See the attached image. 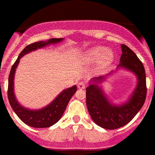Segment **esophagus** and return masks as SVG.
Here are the masks:
<instances>
[{
	"label": "esophagus",
	"mask_w": 155,
	"mask_h": 155,
	"mask_svg": "<svg viewBox=\"0 0 155 155\" xmlns=\"http://www.w3.org/2000/svg\"><path fill=\"white\" fill-rule=\"evenodd\" d=\"M85 87H86V83H84V82H79V83H78V87L79 89H84Z\"/></svg>",
	"instance_id": "1"
}]
</instances>
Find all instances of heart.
<instances>
[{"instance_id": "obj_1", "label": "heart", "mask_w": 155, "mask_h": 155, "mask_svg": "<svg viewBox=\"0 0 155 155\" xmlns=\"http://www.w3.org/2000/svg\"><path fill=\"white\" fill-rule=\"evenodd\" d=\"M85 58L88 61H96L99 59L100 67L104 68L110 64L113 61L114 55L104 47H95L87 51Z\"/></svg>"}]
</instances>
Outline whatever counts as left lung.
<instances>
[{"instance_id":"left-lung-1","label":"left lung","mask_w":155,"mask_h":155,"mask_svg":"<svg viewBox=\"0 0 155 155\" xmlns=\"http://www.w3.org/2000/svg\"><path fill=\"white\" fill-rule=\"evenodd\" d=\"M120 64L118 68H124L135 73L138 77V86L127 104L121 106L111 104L99 87L90 84L86 88L87 107L91 118L95 124L106 129H116L127 124L134 118L145 102L147 94L146 74L144 67L137 55L122 44ZM104 77L94 78L93 81L102 82Z\"/></svg>"}]
</instances>
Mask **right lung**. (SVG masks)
Instances as JSON below:
<instances>
[{
    "label": "right lung",
    "instance_id": "obj_1",
    "mask_svg": "<svg viewBox=\"0 0 155 155\" xmlns=\"http://www.w3.org/2000/svg\"><path fill=\"white\" fill-rule=\"evenodd\" d=\"M62 38H51L48 41H36L31 44H29L23 49L21 52L19 54V57L17 58L15 63L13 64L11 69L8 78V90H7V96L8 100L12 107L14 112L19 118L25 123L26 124L33 128H48L51 125L55 124L61 118L63 114L66 107L68 104V102L71 99V97L73 96V94L77 91V87L73 86L64 90L63 92L60 93L58 97L55 99L51 104H49L44 108L41 110H29L25 107H21L14 96L13 92V80L15 72L17 67V64L19 63L20 59L25 54L30 52L34 50H37V48H43L50 43H57L61 41Z\"/></svg>",
    "mask_w": 155,
    "mask_h": 155
}]
</instances>
